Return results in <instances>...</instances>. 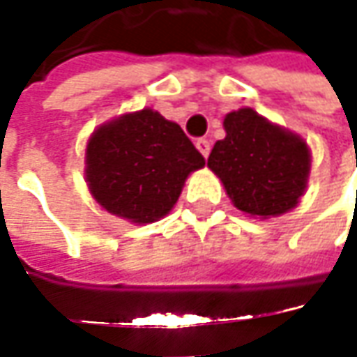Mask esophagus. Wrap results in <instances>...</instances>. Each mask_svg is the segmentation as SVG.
Segmentation results:
<instances>
[{
    "label": "esophagus",
    "instance_id": "34e87169",
    "mask_svg": "<svg viewBox=\"0 0 357 357\" xmlns=\"http://www.w3.org/2000/svg\"><path fill=\"white\" fill-rule=\"evenodd\" d=\"M195 144H197V149H199L202 157H204V158L208 157V153H211V143H208L206 139H199V141H197Z\"/></svg>",
    "mask_w": 357,
    "mask_h": 357
}]
</instances>
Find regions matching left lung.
I'll list each match as a JSON object with an SVG mask.
<instances>
[{"instance_id":"left-lung-1","label":"left lung","mask_w":357,"mask_h":357,"mask_svg":"<svg viewBox=\"0 0 357 357\" xmlns=\"http://www.w3.org/2000/svg\"><path fill=\"white\" fill-rule=\"evenodd\" d=\"M225 130L208 167L220 176L234 206L262 218L294 208L308 181L306 143L252 109L228 113Z\"/></svg>"}]
</instances>
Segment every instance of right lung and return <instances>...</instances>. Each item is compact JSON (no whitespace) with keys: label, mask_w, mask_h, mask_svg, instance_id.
Returning a JSON list of instances; mask_svg holds the SVG:
<instances>
[{"label":"right lung","mask_w":357,"mask_h":357,"mask_svg":"<svg viewBox=\"0 0 357 357\" xmlns=\"http://www.w3.org/2000/svg\"><path fill=\"white\" fill-rule=\"evenodd\" d=\"M200 167L204 157L185 130L143 109L93 132L85 172L91 195L103 208L144 225L171 211L186 176Z\"/></svg>","instance_id":"1"}]
</instances>
